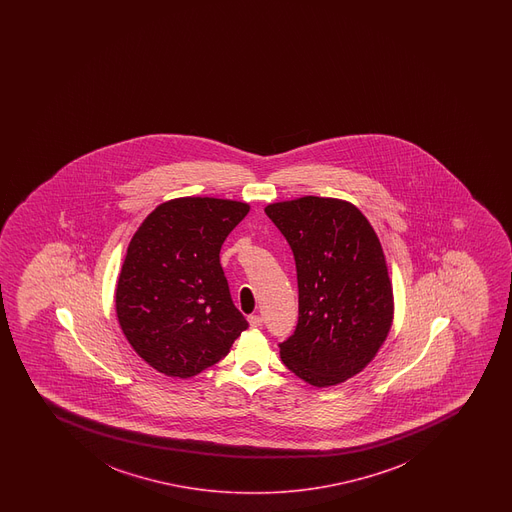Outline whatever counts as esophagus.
<instances>
[{"instance_id":"1","label":"esophagus","mask_w":512,"mask_h":512,"mask_svg":"<svg viewBox=\"0 0 512 512\" xmlns=\"http://www.w3.org/2000/svg\"><path fill=\"white\" fill-rule=\"evenodd\" d=\"M247 321H249V324H251L253 328H259V326H263V318H261L259 314H251V316L247 318Z\"/></svg>"}]
</instances>
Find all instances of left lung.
<instances>
[{
  "mask_svg": "<svg viewBox=\"0 0 512 512\" xmlns=\"http://www.w3.org/2000/svg\"><path fill=\"white\" fill-rule=\"evenodd\" d=\"M292 249L299 323L280 343L288 371L316 388L359 374L393 323V288L381 242L357 206L304 196L266 206Z\"/></svg>",
  "mask_w": 512,
  "mask_h": 512,
  "instance_id": "left-lung-1",
  "label": "left lung"
}]
</instances>
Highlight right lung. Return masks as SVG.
Wrapping results in <instances>:
<instances>
[{"instance_id":"add662e5","label":"right lung","mask_w":512,"mask_h":512,"mask_svg":"<svg viewBox=\"0 0 512 512\" xmlns=\"http://www.w3.org/2000/svg\"><path fill=\"white\" fill-rule=\"evenodd\" d=\"M249 212L241 201H165L136 230L116 288L131 347L165 376L193 377L229 353L247 321L220 265L227 235Z\"/></svg>"}]
</instances>
